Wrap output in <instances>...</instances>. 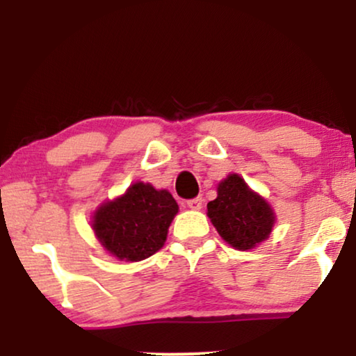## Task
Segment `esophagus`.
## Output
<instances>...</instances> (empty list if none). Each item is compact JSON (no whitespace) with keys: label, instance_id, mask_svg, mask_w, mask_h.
<instances>
[{"label":"esophagus","instance_id":"esophagus-1","mask_svg":"<svg viewBox=\"0 0 356 356\" xmlns=\"http://www.w3.org/2000/svg\"><path fill=\"white\" fill-rule=\"evenodd\" d=\"M186 206L189 209H193V211H199V209H202V197L189 199V201L186 202Z\"/></svg>","mask_w":356,"mask_h":356}]
</instances>
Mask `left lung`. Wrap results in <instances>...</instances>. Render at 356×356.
Instances as JSON below:
<instances>
[{
    "mask_svg": "<svg viewBox=\"0 0 356 356\" xmlns=\"http://www.w3.org/2000/svg\"><path fill=\"white\" fill-rule=\"evenodd\" d=\"M207 217L222 240L238 251L254 250L266 241L277 220L270 204L238 173L218 183L217 197L207 204Z\"/></svg>",
    "mask_w": 356,
    "mask_h": 356,
    "instance_id": "left-lung-1",
    "label": "left lung"
}]
</instances>
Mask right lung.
Returning <instances> with one entry per match:
<instances>
[{
  "label": "right lung",
  "instance_id": "1",
  "mask_svg": "<svg viewBox=\"0 0 356 356\" xmlns=\"http://www.w3.org/2000/svg\"><path fill=\"white\" fill-rule=\"evenodd\" d=\"M178 204L167 189L136 181L115 199L102 202L90 218L97 241L110 256L139 262L162 250Z\"/></svg>",
  "mask_w": 356,
  "mask_h": 356
}]
</instances>
